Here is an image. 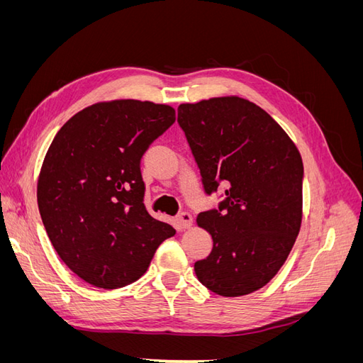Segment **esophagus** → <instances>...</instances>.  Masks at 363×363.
I'll list each match as a JSON object with an SVG mask.
<instances>
[{"label": "esophagus", "mask_w": 363, "mask_h": 363, "mask_svg": "<svg viewBox=\"0 0 363 363\" xmlns=\"http://www.w3.org/2000/svg\"><path fill=\"white\" fill-rule=\"evenodd\" d=\"M177 223L182 228H189L192 225V215L189 212H180L177 215Z\"/></svg>", "instance_id": "34e87169"}]
</instances>
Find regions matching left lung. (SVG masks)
Segmentation results:
<instances>
[{"mask_svg": "<svg viewBox=\"0 0 363 363\" xmlns=\"http://www.w3.org/2000/svg\"><path fill=\"white\" fill-rule=\"evenodd\" d=\"M177 112L206 195L225 184L218 208L196 216L213 239L211 255L195 262L196 277L224 296L255 292L276 276L300 232V152L276 121L244 98L180 104Z\"/></svg>", "mask_w": 363, "mask_h": 363, "instance_id": "left-lung-1", "label": "left lung"}]
</instances>
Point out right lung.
I'll return each instance as SVG.
<instances>
[{
    "instance_id": "right-lung-1",
    "label": "right lung",
    "mask_w": 363,
    "mask_h": 363,
    "mask_svg": "<svg viewBox=\"0 0 363 363\" xmlns=\"http://www.w3.org/2000/svg\"><path fill=\"white\" fill-rule=\"evenodd\" d=\"M175 121L169 106L138 100L83 108L54 138L38 182L43 227L67 267L103 289L144 276L175 235L144 204L140 160Z\"/></svg>"
}]
</instances>
